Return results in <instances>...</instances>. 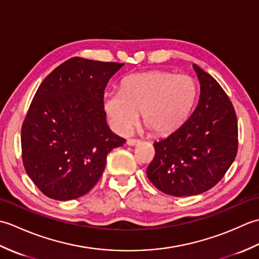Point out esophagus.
<instances>
[{
  "label": "esophagus",
  "instance_id": "esophagus-1",
  "mask_svg": "<svg viewBox=\"0 0 259 259\" xmlns=\"http://www.w3.org/2000/svg\"><path fill=\"white\" fill-rule=\"evenodd\" d=\"M139 140L138 139H128L126 140V145L130 146V147H134V146H137L139 145Z\"/></svg>",
  "mask_w": 259,
  "mask_h": 259
}]
</instances>
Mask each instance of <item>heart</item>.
<instances>
[{
	"instance_id": "1",
	"label": "heart",
	"mask_w": 259,
	"mask_h": 259,
	"mask_svg": "<svg viewBox=\"0 0 259 259\" xmlns=\"http://www.w3.org/2000/svg\"><path fill=\"white\" fill-rule=\"evenodd\" d=\"M197 81L188 74L152 70L126 76L120 91L108 92L103 108L119 134H126L141 120L153 134L166 136L183 125L198 97Z\"/></svg>"
}]
</instances>
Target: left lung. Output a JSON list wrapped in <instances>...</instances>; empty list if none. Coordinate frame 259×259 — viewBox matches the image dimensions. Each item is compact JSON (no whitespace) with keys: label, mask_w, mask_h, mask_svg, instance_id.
I'll use <instances>...</instances> for the list:
<instances>
[{"label":"left lung","mask_w":259,"mask_h":259,"mask_svg":"<svg viewBox=\"0 0 259 259\" xmlns=\"http://www.w3.org/2000/svg\"><path fill=\"white\" fill-rule=\"evenodd\" d=\"M200 83L194 112L179 129L153 144L156 155L147 176L175 197L200 195L218 184L238 149V124L226 92L210 74L192 64Z\"/></svg>","instance_id":"left-lung-1"}]
</instances>
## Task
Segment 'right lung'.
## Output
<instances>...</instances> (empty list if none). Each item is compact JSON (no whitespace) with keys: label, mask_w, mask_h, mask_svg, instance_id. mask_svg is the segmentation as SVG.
<instances>
[{"label":"right lung","mask_w":259,"mask_h":259,"mask_svg":"<svg viewBox=\"0 0 259 259\" xmlns=\"http://www.w3.org/2000/svg\"><path fill=\"white\" fill-rule=\"evenodd\" d=\"M123 63L71 58L38 87L22 125V160L47 197L67 201L89 192L108 153L125 139L106 120L103 95Z\"/></svg>","instance_id":"1"}]
</instances>
